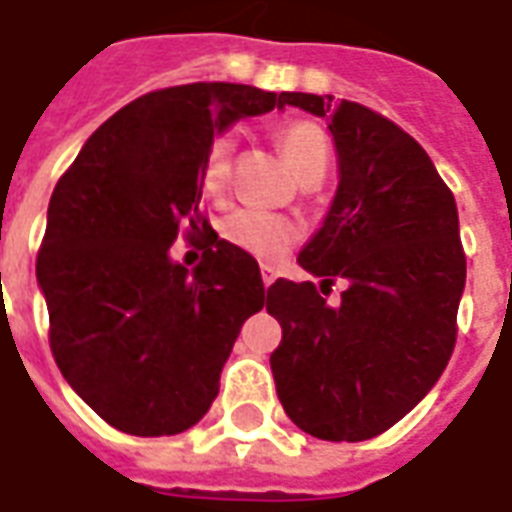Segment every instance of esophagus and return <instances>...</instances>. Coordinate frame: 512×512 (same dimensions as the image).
Returning <instances> with one entry per match:
<instances>
[{
	"label": "esophagus",
	"mask_w": 512,
	"mask_h": 512,
	"mask_svg": "<svg viewBox=\"0 0 512 512\" xmlns=\"http://www.w3.org/2000/svg\"><path fill=\"white\" fill-rule=\"evenodd\" d=\"M262 282H265V287H270L276 282V270H273V267H262Z\"/></svg>",
	"instance_id": "obj_1"
}]
</instances>
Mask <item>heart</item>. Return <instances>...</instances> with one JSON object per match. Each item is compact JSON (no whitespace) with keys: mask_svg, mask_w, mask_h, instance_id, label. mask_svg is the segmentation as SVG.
Listing matches in <instances>:
<instances>
[{"mask_svg":"<svg viewBox=\"0 0 512 512\" xmlns=\"http://www.w3.org/2000/svg\"><path fill=\"white\" fill-rule=\"evenodd\" d=\"M279 148L285 153L293 173L302 185H319L325 179L330 165V139L319 125L313 122H290L279 130ZM230 162H233V139L216 136L205 150L202 159V190L207 196H222L230 179ZM222 233L230 245L245 250L247 256L259 262H279L290 245L296 242V225L262 210H236L222 225Z\"/></svg>","mask_w":512,"mask_h":512,"instance_id":"1","label":"heart"}]
</instances>
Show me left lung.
<instances>
[{
    "instance_id": "1",
    "label": "left lung",
    "mask_w": 512,
    "mask_h": 512,
    "mask_svg": "<svg viewBox=\"0 0 512 512\" xmlns=\"http://www.w3.org/2000/svg\"><path fill=\"white\" fill-rule=\"evenodd\" d=\"M327 119L339 187L325 222L299 253L313 282L276 279L267 313L282 325L270 353L290 422L325 442H364L404 419L439 382L456 344L464 293L459 210L424 148L356 102L279 93Z\"/></svg>"
}]
</instances>
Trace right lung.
<instances>
[{"label":"right lung","mask_w":512,"mask_h":512,"mask_svg":"<svg viewBox=\"0 0 512 512\" xmlns=\"http://www.w3.org/2000/svg\"><path fill=\"white\" fill-rule=\"evenodd\" d=\"M279 108L250 85L153 90L93 130L56 182L36 282L50 350L76 396L130 436L199 422L247 316L265 305L253 256L199 216L213 136ZM206 247L190 274L169 256L178 227Z\"/></svg>","instance_id":"right-lung-1"}]
</instances>
